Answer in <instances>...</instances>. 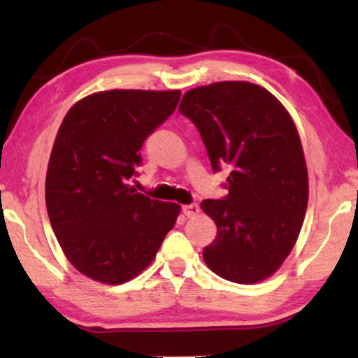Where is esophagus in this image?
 I'll return each mask as SVG.
<instances>
[{
  "label": "esophagus",
  "mask_w": 358,
  "mask_h": 358,
  "mask_svg": "<svg viewBox=\"0 0 358 358\" xmlns=\"http://www.w3.org/2000/svg\"><path fill=\"white\" fill-rule=\"evenodd\" d=\"M181 211H183V215L187 216V217H194L199 215V207L197 203H189V205H183L181 207Z\"/></svg>",
  "instance_id": "esophagus-1"
}]
</instances>
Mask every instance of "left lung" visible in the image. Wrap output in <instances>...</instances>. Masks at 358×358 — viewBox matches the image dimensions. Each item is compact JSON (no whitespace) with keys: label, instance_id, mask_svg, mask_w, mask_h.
<instances>
[{"label":"left lung","instance_id":"8db88e82","mask_svg":"<svg viewBox=\"0 0 358 358\" xmlns=\"http://www.w3.org/2000/svg\"><path fill=\"white\" fill-rule=\"evenodd\" d=\"M178 110L201 132L213 172L230 169L227 196L202 202L217 226L205 264L232 282L265 280L292 251L306 213V162L292 118L250 82L194 88Z\"/></svg>","mask_w":358,"mask_h":358}]
</instances>
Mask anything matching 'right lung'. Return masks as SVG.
<instances>
[{
	"mask_svg": "<svg viewBox=\"0 0 358 358\" xmlns=\"http://www.w3.org/2000/svg\"><path fill=\"white\" fill-rule=\"evenodd\" d=\"M181 93L110 90L66 115L45 178L48 217L66 257L85 276L123 284L147 268L180 205L153 201L129 183L141 148L171 117Z\"/></svg>",
	"mask_w": 358,
	"mask_h": 358,
	"instance_id": "1",
	"label": "right lung"
}]
</instances>
